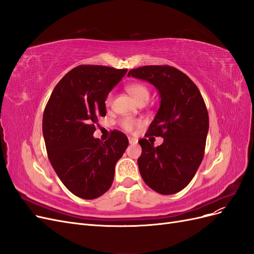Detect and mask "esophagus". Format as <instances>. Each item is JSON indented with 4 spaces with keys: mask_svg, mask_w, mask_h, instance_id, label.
<instances>
[{
    "mask_svg": "<svg viewBox=\"0 0 254 254\" xmlns=\"http://www.w3.org/2000/svg\"><path fill=\"white\" fill-rule=\"evenodd\" d=\"M128 140H129L130 144H136L137 143V139H135V137H132V136H128Z\"/></svg>",
    "mask_w": 254,
    "mask_h": 254,
    "instance_id": "34e87169",
    "label": "esophagus"
}]
</instances>
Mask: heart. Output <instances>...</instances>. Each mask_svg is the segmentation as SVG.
<instances>
[{
  "label": "heart",
  "mask_w": 254,
  "mask_h": 254,
  "mask_svg": "<svg viewBox=\"0 0 254 254\" xmlns=\"http://www.w3.org/2000/svg\"><path fill=\"white\" fill-rule=\"evenodd\" d=\"M126 91L128 93L131 95L137 104H145L146 102H148V99L150 97V90L148 87L144 83L141 82H133V83H129L128 86H126ZM113 101V94L108 93V95L106 96L105 99V104L107 107L111 106ZM121 127L126 130L128 132H132L134 130L140 127L142 125V122L137 119H130V118H125L122 119L120 122Z\"/></svg>",
  "instance_id": "1"
}]
</instances>
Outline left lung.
Returning <instances> with one entry per match:
<instances>
[{
    "label": "left lung",
    "mask_w": 254,
    "mask_h": 254,
    "mask_svg": "<svg viewBox=\"0 0 254 254\" xmlns=\"http://www.w3.org/2000/svg\"><path fill=\"white\" fill-rule=\"evenodd\" d=\"M129 76L152 83L161 98L145 136H162L164 141L157 147L147 139L139 141L140 174L157 193H178L193 179L204 156L209 114L200 91L188 75L171 65H144L130 70Z\"/></svg>",
    "instance_id": "left-lung-1"
}]
</instances>
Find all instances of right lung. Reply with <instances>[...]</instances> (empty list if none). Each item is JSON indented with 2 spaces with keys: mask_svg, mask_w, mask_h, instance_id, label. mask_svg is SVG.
<instances>
[{
  "mask_svg": "<svg viewBox=\"0 0 254 254\" xmlns=\"http://www.w3.org/2000/svg\"><path fill=\"white\" fill-rule=\"evenodd\" d=\"M127 68L81 64L64 76L45 106L42 121L50 162L65 188L82 199H95L110 189L115 164L128 146L113 130L106 142L93 137L105 99Z\"/></svg>",
  "mask_w": 254,
  "mask_h": 254,
  "instance_id": "right-lung-1",
  "label": "right lung"
}]
</instances>
